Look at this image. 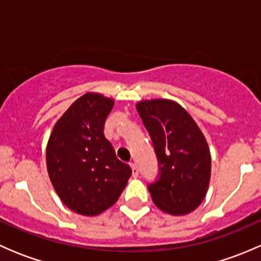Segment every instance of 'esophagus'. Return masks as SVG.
Returning a JSON list of instances; mask_svg holds the SVG:
<instances>
[{
  "mask_svg": "<svg viewBox=\"0 0 261 261\" xmlns=\"http://www.w3.org/2000/svg\"><path fill=\"white\" fill-rule=\"evenodd\" d=\"M130 167H131V169H133V175L136 178L139 175L138 167H136V164H134V163H130Z\"/></svg>",
  "mask_w": 261,
  "mask_h": 261,
  "instance_id": "esophagus-1",
  "label": "esophagus"
}]
</instances>
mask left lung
Listing matches in <instances>:
<instances>
[{"label":"left lung","instance_id":"1","mask_svg":"<svg viewBox=\"0 0 261 261\" xmlns=\"http://www.w3.org/2000/svg\"><path fill=\"white\" fill-rule=\"evenodd\" d=\"M159 164V178L149 184L156 207L169 215L191 213L202 203L211 178V154L191 115L170 99L136 105Z\"/></svg>","mask_w":261,"mask_h":261}]
</instances>
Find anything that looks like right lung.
Wrapping results in <instances>:
<instances>
[{
  "label": "right lung",
  "instance_id": "1",
  "mask_svg": "<svg viewBox=\"0 0 261 261\" xmlns=\"http://www.w3.org/2000/svg\"><path fill=\"white\" fill-rule=\"evenodd\" d=\"M114 103L88 92L64 112L50 134L49 178L63 203L80 215L97 216L114 206L133 173L105 138V121Z\"/></svg>",
  "mask_w": 261,
  "mask_h": 261
}]
</instances>
